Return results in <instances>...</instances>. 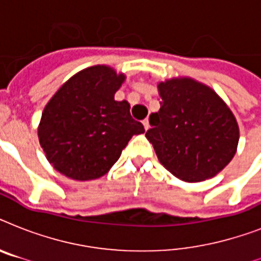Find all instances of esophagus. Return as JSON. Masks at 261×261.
Returning <instances> with one entry per match:
<instances>
[{"label":"esophagus","mask_w":261,"mask_h":261,"mask_svg":"<svg viewBox=\"0 0 261 261\" xmlns=\"http://www.w3.org/2000/svg\"><path fill=\"white\" fill-rule=\"evenodd\" d=\"M143 127H145V130H147V128H149V119H145V120H143Z\"/></svg>","instance_id":"obj_1"}]
</instances>
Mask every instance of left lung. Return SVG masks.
Here are the masks:
<instances>
[{
    "instance_id": "left-lung-1",
    "label": "left lung",
    "mask_w": 261,
    "mask_h": 261,
    "mask_svg": "<svg viewBox=\"0 0 261 261\" xmlns=\"http://www.w3.org/2000/svg\"><path fill=\"white\" fill-rule=\"evenodd\" d=\"M161 108L150 115L146 138L173 176L196 182L221 172L236 154L239 126L214 90L194 80L159 85Z\"/></svg>"
}]
</instances>
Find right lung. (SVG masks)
<instances>
[{
  "label": "right lung",
  "mask_w": 261,
  "mask_h": 261,
  "mask_svg": "<svg viewBox=\"0 0 261 261\" xmlns=\"http://www.w3.org/2000/svg\"><path fill=\"white\" fill-rule=\"evenodd\" d=\"M124 81L108 66L80 71L53 96L42 114L39 142L53 167L74 180H93L114 165L133 135L145 133L127 101L115 93Z\"/></svg>",
  "instance_id": "obj_1"
}]
</instances>
